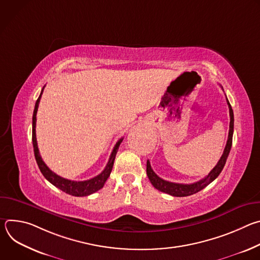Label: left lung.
Here are the masks:
<instances>
[{
    "label": "left lung",
    "instance_id": "left-lung-1",
    "mask_svg": "<svg viewBox=\"0 0 260 260\" xmlns=\"http://www.w3.org/2000/svg\"><path fill=\"white\" fill-rule=\"evenodd\" d=\"M228 101V105L230 108V116H231V122H230V132H229V139L224 148V151L222 156L220 157L219 161L217 162V165L214 167V169L202 180L192 183V184H180V183H173V182H169L166 181L164 179H161L160 177H158L152 170L151 166H150V161L147 160V176L149 178L151 184L153 186L158 189L161 192L168 193L170 196L173 197H188L191 194H194L199 191H201L202 189H204L206 186L213 182L221 173V171L223 170L224 165L226 162V159L229 157L231 148H232V144H233V135H234V111L232 109V106L226 98Z\"/></svg>",
    "mask_w": 260,
    "mask_h": 260
}]
</instances>
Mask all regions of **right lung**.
<instances>
[{
  "mask_svg": "<svg viewBox=\"0 0 260 260\" xmlns=\"http://www.w3.org/2000/svg\"><path fill=\"white\" fill-rule=\"evenodd\" d=\"M43 90H44V87L42 88V91H41L38 100H37V102H36L35 109H34V114H32V136H31V139H32V146H34V153H35L36 161H37V164H38V167H39L41 173L43 174V176L51 184H53L55 187L59 188L60 190H62L66 193L74 196V197L89 196V194L100 190L101 188H103L105 182L109 178V176L111 174V171H112L116 153L118 151L119 145L121 144L123 138H121L116 143V145L114 146L113 151L111 152L109 161H108L106 168L104 169V171L100 175L95 176L94 178L86 180V181H72V180H68V179H64V178L56 175L43 161V159H42V157L39 153L38 144H37V139H36V120H37L36 115H37V111H38V107H39V103H40Z\"/></svg>",
  "mask_w": 260,
  "mask_h": 260,
  "instance_id": "add662e5",
  "label": "right lung"
}]
</instances>
